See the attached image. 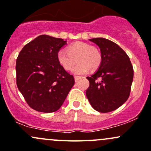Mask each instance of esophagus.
<instances>
[{
  "label": "esophagus",
  "mask_w": 151,
  "mask_h": 151,
  "mask_svg": "<svg viewBox=\"0 0 151 151\" xmlns=\"http://www.w3.org/2000/svg\"><path fill=\"white\" fill-rule=\"evenodd\" d=\"M81 78V77H79V76H74V80H75V82L78 81L79 79Z\"/></svg>",
  "instance_id": "esophagus-1"
}]
</instances>
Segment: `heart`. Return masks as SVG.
<instances>
[{"mask_svg": "<svg viewBox=\"0 0 151 151\" xmlns=\"http://www.w3.org/2000/svg\"><path fill=\"white\" fill-rule=\"evenodd\" d=\"M78 63L73 69L76 74H83L97 69L101 62V55L99 50L85 42H78L68 47V51L60 50L58 52V60L66 71L72 69L76 63Z\"/></svg>", "mask_w": 151, "mask_h": 151, "instance_id": "obj_1", "label": "heart"}]
</instances>
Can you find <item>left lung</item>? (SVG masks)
Returning <instances> with one entry per match:
<instances>
[{
  "instance_id": "1",
  "label": "left lung",
  "mask_w": 151,
  "mask_h": 151,
  "mask_svg": "<svg viewBox=\"0 0 151 151\" xmlns=\"http://www.w3.org/2000/svg\"><path fill=\"white\" fill-rule=\"evenodd\" d=\"M89 40L100 48L101 62L97 71L87 77L90 82L87 98L95 110L112 112L129 98L133 82V66L129 56L117 44L104 38Z\"/></svg>"
}]
</instances>
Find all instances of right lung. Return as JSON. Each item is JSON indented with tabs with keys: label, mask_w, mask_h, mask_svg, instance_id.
Here are the masks:
<instances>
[{
	"label": "right lung",
	"mask_w": 151,
	"mask_h": 151,
	"mask_svg": "<svg viewBox=\"0 0 151 151\" xmlns=\"http://www.w3.org/2000/svg\"><path fill=\"white\" fill-rule=\"evenodd\" d=\"M67 41L41 35L27 44L16 62L17 85L29 106L38 112L57 111L74 85V77L58 60Z\"/></svg>",
	"instance_id": "add662e5"
}]
</instances>
